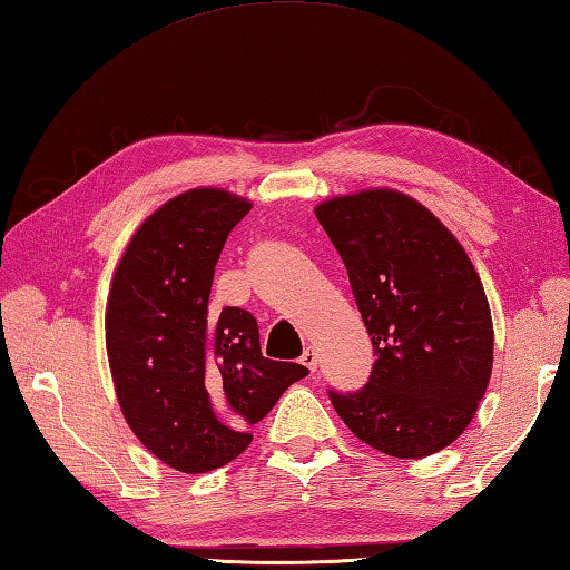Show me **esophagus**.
<instances>
[{
	"mask_svg": "<svg viewBox=\"0 0 570 570\" xmlns=\"http://www.w3.org/2000/svg\"><path fill=\"white\" fill-rule=\"evenodd\" d=\"M299 362H303L309 372H317V364H320V360H317V354H315V350H313V347H307V350H305L303 360H299Z\"/></svg>",
	"mask_w": 570,
	"mask_h": 570,
	"instance_id": "obj_1",
	"label": "esophagus"
}]
</instances>
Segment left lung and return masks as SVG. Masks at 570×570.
Here are the masks:
<instances>
[{
  "instance_id": "1",
  "label": "left lung",
  "mask_w": 570,
  "mask_h": 570,
  "mask_svg": "<svg viewBox=\"0 0 570 570\" xmlns=\"http://www.w3.org/2000/svg\"><path fill=\"white\" fill-rule=\"evenodd\" d=\"M347 267L377 360L354 394L330 392L354 436L424 459L471 424L491 380L493 322L452 230L406 193L370 188L315 208Z\"/></svg>"
}]
</instances>
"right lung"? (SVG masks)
<instances>
[{
  "label": "right lung",
  "mask_w": 570,
  "mask_h": 570,
  "mask_svg": "<svg viewBox=\"0 0 570 570\" xmlns=\"http://www.w3.org/2000/svg\"><path fill=\"white\" fill-rule=\"evenodd\" d=\"M250 208L223 188L180 193L138 225L111 277L106 354L118 404L138 442L184 474L240 456L250 424L309 372L263 357L250 313L208 307L225 238Z\"/></svg>",
  "instance_id": "add662e5"
}]
</instances>
